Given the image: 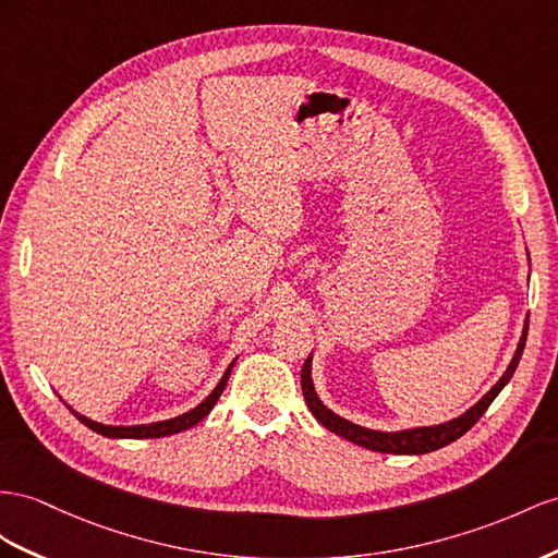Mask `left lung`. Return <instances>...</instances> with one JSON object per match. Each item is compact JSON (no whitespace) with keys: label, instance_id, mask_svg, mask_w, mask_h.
<instances>
[{"label":"left lung","instance_id":"8db88e82","mask_svg":"<svg viewBox=\"0 0 558 558\" xmlns=\"http://www.w3.org/2000/svg\"><path fill=\"white\" fill-rule=\"evenodd\" d=\"M525 337H527V320H525V327H523V335L519 339L517 353H513V359H511L509 367L505 369V375L499 377V381L495 384V387L488 393H485L474 408H469L464 415L454 417L450 422L434 424V426L403 428V432H375V428H365V426L353 424V422H349L344 417H339V415H335L330 408L323 405L316 389H313L311 355H308L304 367H302L304 401H306L308 410L313 412V417H316L325 428H330L332 434L355 442V446L367 448V450H375V452H389V454H424V452H432V450H438L442 446H448V442L457 440L460 436H464L469 428L481 420L483 412L490 408V403L495 401L497 393L507 387V381L511 379V375L517 373L519 361H521V353H523V347H525Z\"/></svg>","mask_w":558,"mask_h":558}]
</instances>
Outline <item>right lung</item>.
Listing matches in <instances>:
<instances>
[{
    "label": "right lung",
    "instance_id": "1",
    "mask_svg": "<svg viewBox=\"0 0 558 558\" xmlns=\"http://www.w3.org/2000/svg\"><path fill=\"white\" fill-rule=\"evenodd\" d=\"M238 361V359H235ZM235 361L226 367V373H223V377H221V381L217 384V389H214L203 403H199L197 408H193V410H189V412H183V415H179V417H171V420H165V422H153V424H134V426H110V424H101V422H94V420H89V417H84V415H80V412H75L73 408V415L84 424V426H89L92 432H96V434H101V436H108V438H162V436H171V434H179V432H185V428H191V426H195L197 422H203L207 415H209V410L217 405V401H219V396L223 393V389H226V381H228V377H231V369H233V365H235Z\"/></svg>",
    "mask_w": 558,
    "mask_h": 558
}]
</instances>
